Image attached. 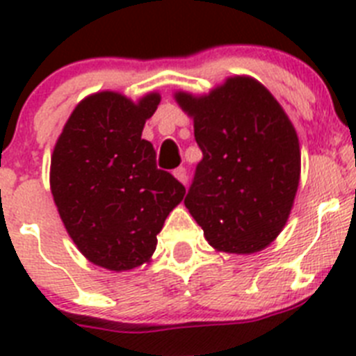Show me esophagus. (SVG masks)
I'll return each instance as SVG.
<instances>
[{
  "instance_id": "1",
  "label": "esophagus",
  "mask_w": 356,
  "mask_h": 356,
  "mask_svg": "<svg viewBox=\"0 0 356 356\" xmlns=\"http://www.w3.org/2000/svg\"><path fill=\"white\" fill-rule=\"evenodd\" d=\"M172 175L176 176V178H178V180L181 181V184H187V180H188V175H187V169L185 168H178V169H175V171H172Z\"/></svg>"
}]
</instances>
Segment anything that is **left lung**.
Segmentation results:
<instances>
[{"mask_svg": "<svg viewBox=\"0 0 356 356\" xmlns=\"http://www.w3.org/2000/svg\"><path fill=\"white\" fill-rule=\"evenodd\" d=\"M203 159L185 207L216 250L248 254L287 222L300 184V143L271 92L235 76L203 97L178 92Z\"/></svg>", "mask_w": 356, "mask_h": 356, "instance_id": "obj_1", "label": "left lung"}]
</instances>
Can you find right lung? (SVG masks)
<instances>
[{
  "label": "right lung",
  "instance_id": "1",
  "mask_svg": "<svg viewBox=\"0 0 356 356\" xmlns=\"http://www.w3.org/2000/svg\"><path fill=\"white\" fill-rule=\"evenodd\" d=\"M159 103V94L137 105L108 90L85 97L53 149L49 181L65 229L90 262L110 271L147 262L165 217L185 196L140 137Z\"/></svg>",
  "mask_w": 356,
  "mask_h": 356
}]
</instances>
